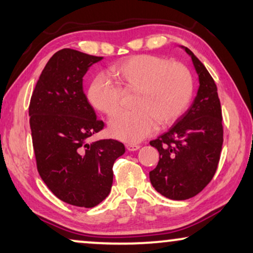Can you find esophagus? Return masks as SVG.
Segmentation results:
<instances>
[{
    "instance_id": "esophagus-1",
    "label": "esophagus",
    "mask_w": 253,
    "mask_h": 253,
    "mask_svg": "<svg viewBox=\"0 0 253 253\" xmlns=\"http://www.w3.org/2000/svg\"><path fill=\"white\" fill-rule=\"evenodd\" d=\"M139 148H140L139 145H136V144H127L126 145V150L130 151V152L137 151V150H139Z\"/></svg>"
}]
</instances>
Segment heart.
Returning a JSON list of instances; mask_svg holds the SVG:
<instances>
[{"instance_id":"obj_1","label":"heart","mask_w":253,"mask_h":253,"mask_svg":"<svg viewBox=\"0 0 253 253\" xmlns=\"http://www.w3.org/2000/svg\"><path fill=\"white\" fill-rule=\"evenodd\" d=\"M114 83L99 75L93 79L87 99L96 110L112 115L119 109L120 86L136 89L132 105L136 108L115 114L109 121V132L116 139L138 143L154 132L157 123L169 126L183 115L190 105L193 82L190 71L181 63H169L155 55H136L110 68Z\"/></svg>"}]
</instances>
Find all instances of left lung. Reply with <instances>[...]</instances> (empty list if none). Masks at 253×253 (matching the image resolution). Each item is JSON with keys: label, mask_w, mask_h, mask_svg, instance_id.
I'll return each instance as SVG.
<instances>
[{"label": "left lung", "mask_w": 253, "mask_h": 253, "mask_svg": "<svg viewBox=\"0 0 253 253\" xmlns=\"http://www.w3.org/2000/svg\"><path fill=\"white\" fill-rule=\"evenodd\" d=\"M199 87L192 105L167 132L151 141L159 151L158 166L150 172L153 188L172 200L192 198L215 174L223 143L222 114L212 76L189 48Z\"/></svg>", "instance_id": "left-lung-1"}]
</instances>
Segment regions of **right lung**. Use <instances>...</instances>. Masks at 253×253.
Instances as JSON below:
<instances>
[{"label": "right lung", "mask_w": 253, "mask_h": 253, "mask_svg": "<svg viewBox=\"0 0 253 253\" xmlns=\"http://www.w3.org/2000/svg\"><path fill=\"white\" fill-rule=\"evenodd\" d=\"M102 57L64 48L41 72L29 115L40 177L62 202L91 209L109 195L113 165L126 147L114 139L88 144L103 129L83 89V77Z\"/></svg>", "instance_id": "right-lung-1"}]
</instances>
